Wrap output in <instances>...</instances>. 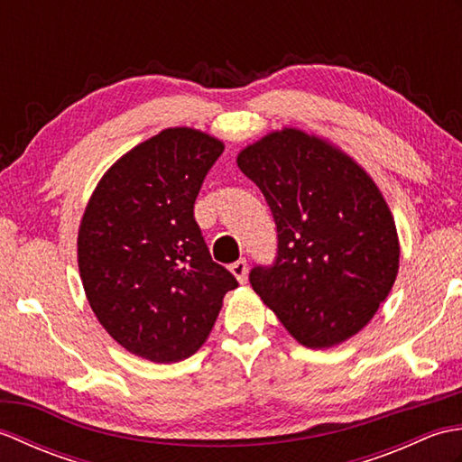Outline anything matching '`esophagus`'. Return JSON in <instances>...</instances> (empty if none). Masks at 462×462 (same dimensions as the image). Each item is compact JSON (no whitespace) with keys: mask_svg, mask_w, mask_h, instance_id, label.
Wrapping results in <instances>:
<instances>
[{"mask_svg":"<svg viewBox=\"0 0 462 462\" xmlns=\"http://www.w3.org/2000/svg\"><path fill=\"white\" fill-rule=\"evenodd\" d=\"M230 272L234 273V276H236V280H238L240 283H246V280H248V262L244 260V258H240L238 262L232 263Z\"/></svg>","mask_w":462,"mask_h":462,"instance_id":"obj_1","label":"esophagus"}]
</instances>
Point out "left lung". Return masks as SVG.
Segmentation results:
<instances>
[{
	"instance_id": "1",
	"label": "left lung",
	"mask_w": 462,
	"mask_h": 462,
	"mask_svg": "<svg viewBox=\"0 0 462 462\" xmlns=\"http://www.w3.org/2000/svg\"><path fill=\"white\" fill-rule=\"evenodd\" d=\"M278 230V256L250 283L311 349L356 336L399 272L393 214L377 184L337 146L298 129L270 133L238 154Z\"/></svg>"
}]
</instances>
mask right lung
Masks as SVG:
<instances>
[{
    "instance_id": "obj_1",
    "label": "right lung",
    "mask_w": 462,
    "mask_h": 462,
    "mask_svg": "<svg viewBox=\"0 0 462 462\" xmlns=\"http://www.w3.org/2000/svg\"><path fill=\"white\" fill-rule=\"evenodd\" d=\"M224 144L189 126L123 154L97 184L77 238L97 319L126 351L176 363L202 347L236 278L212 262L194 202Z\"/></svg>"
}]
</instances>
